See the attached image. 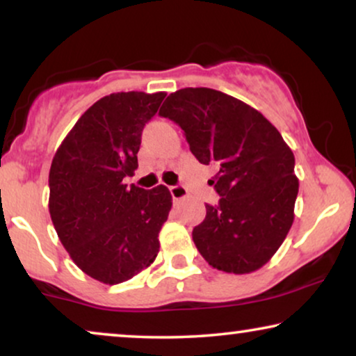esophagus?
<instances>
[{"label":"esophagus","mask_w":356,"mask_h":356,"mask_svg":"<svg viewBox=\"0 0 356 356\" xmlns=\"http://www.w3.org/2000/svg\"><path fill=\"white\" fill-rule=\"evenodd\" d=\"M170 193H172V197L175 202L181 201V199L188 197V191L186 188L181 186V184H178V186H170Z\"/></svg>","instance_id":"esophagus-1"}]
</instances>
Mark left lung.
I'll return each mask as SVG.
<instances>
[{
	"label": "left lung",
	"instance_id": "1",
	"mask_svg": "<svg viewBox=\"0 0 356 356\" xmlns=\"http://www.w3.org/2000/svg\"><path fill=\"white\" fill-rule=\"evenodd\" d=\"M181 126L194 157L216 163L220 196L193 230L213 269L250 274L270 261L295 218V155L261 111L207 87L170 94L159 111Z\"/></svg>",
	"mask_w": 356,
	"mask_h": 356
}]
</instances>
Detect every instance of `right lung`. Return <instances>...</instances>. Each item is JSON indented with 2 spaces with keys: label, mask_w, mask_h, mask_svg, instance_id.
Segmentation results:
<instances>
[{
  "label": "right lung",
  "mask_w": 356,
  "mask_h": 356,
  "mask_svg": "<svg viewBox=\"0 0 356 356\" xmlns=\"http://www.w3.org/2000/svg\"><path fill=\"white\" fill-rule=\"evenodd\" d=\"M165 92H118L77 120L53 157L48 209L61 245L92 279L116 285L147 269L172 209L168 188L123 183L138 168L140 134Z\"/></svg>",
  "instance_id": "obj_1"
}]
</instances>
